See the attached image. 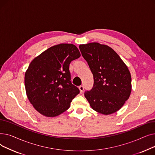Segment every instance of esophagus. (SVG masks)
Returning <instances> with one entry per match:
<instances>
[{"mask_svg":"<svg viewBox=\"0 0 155 155\" xmlns=\"http://www.w3.org/2000/svg\"><path fill=\"white\" fill-rule=\"evenodd\" d=\"M79 90H80V92H83L84 90V87L83 85H80L79 87Z\"/></svg>","mask_w":155,"mask_h":155,"instance_id":"34e87169","label":"esophagus"}]
</instances>
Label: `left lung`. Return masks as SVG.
I'll list each match as a JSON object with an SVG mask.
<instances>
[{"label": "left lung", "instance_id": "left-lung-1", "mask_svg": "<svg viewBox=\"0 0 155 155\" xmlns=\"http://www.w3.org/2000/svg\"><path fill=\"white\" fill-rule=\"evenodd\" d=\"M80 50L94 76V85L84 94L91 107L102 114L119 110L131 92V77L119 56L107 45H80Z\"/></svg>", "mask_w": 155, "mask_h": 155}]
</instances>
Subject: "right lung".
I'll return each instance as SVG.
<instances>
[{
    "instance_id": "1",
    "label": "right lung",
    "mask_w": 155,
    "mask_h": 155,
    "mask_svg": "<svg viewBox=\"0 0 155 155\" xmlns=\"http://www.w3.org/2000/svg\"><path fill=\"white\" fill-rule=\"evenodd\" d=\"M80 56L74 45L60 44L48 48L31 62L24 77L26 94L42 115L61 114L80 93L71 84L69 70L71 61Z\"/></svg>"
}]
</instances>
